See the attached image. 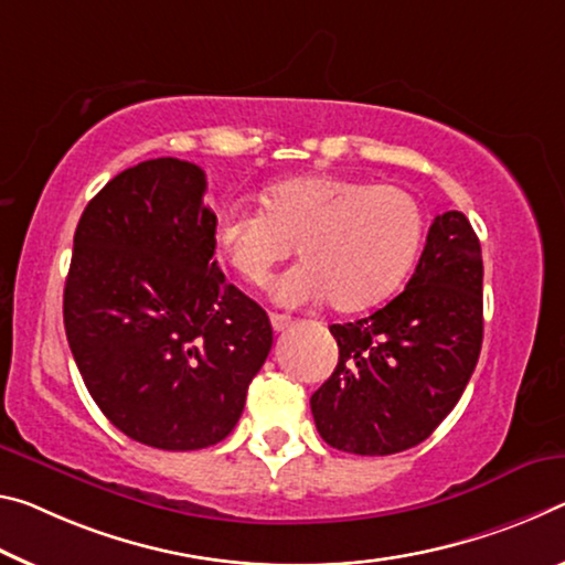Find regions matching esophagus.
<instances>
[{
  "label": "esophagus",
  "instance_id": "esophagus-1",
  "mask_svg": "<svg viewBox=\"0 0 565 565\" xmlns=\"http://www.w3.org/2000/svg\"><path fill=\"white\" fill-rule=\"evenodd\" d=\"M291 324V319L289 317H284V315H271V327H274V331H284L286 327Z\"/></svg>",
  "mask_w": 565,
  "mask_h": 565
}]
</instances>
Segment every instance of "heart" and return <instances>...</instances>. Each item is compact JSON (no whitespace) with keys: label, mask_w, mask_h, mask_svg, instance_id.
<instances>
[{"label":"heart","mask_w":565,"mask_h":565,"mask_svg":"<svg viewBox=\"0 0 565 565\" xmlns=\"http://www.w3.org/2000/svg\"><path fill=\"white\" fill-rule=\"evenodd\" d=\"M264 211L226 205L213 221V244L250 286H264L281 262L299 266L274 284L284 307L329 299L360 311L387 299L415 264L425 213L415 195L344 175H297L262 193Z\"/></svg>","instance_id":"1"}]
</instances>
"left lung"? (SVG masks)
Here are the masks:
<instances>
[{"label": "left lung", "mask_w": 565, "mask_h": 565, "mask_svg": "<svg viewBox=\"0 0 565 565\" xmlns=\"http://www.w3.org/2000/svg\"><path fill=\"white\" fill-rule=\"evenodd\" d=\"M329 331L339 362L311 395L324 443L395 455L427 440L458 405L482 347V250L470 221L435 216L405 291Z\"/></svg>", "instance_id": "8db88e82"}]
</instances>
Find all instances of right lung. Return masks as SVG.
<instances>
[{
    "instance_id": "add662e5",
    "label": "right lung",
    "mask_w": 565,
    "mask_h": 565,
    "mask_svg": "<svg viewBox=\"0 0 565 565\" xmlns=\"http://www.w3.org/2000/svg\"><path fill=\"white\" fill-rule=\"evenodd\" d=\"M205 173L156 158L79 216L65 281L67 342L95 405L130 440L201 450L236 427L274 344L266 311L213 258Z\"/></svg>"
}]
</instances>
